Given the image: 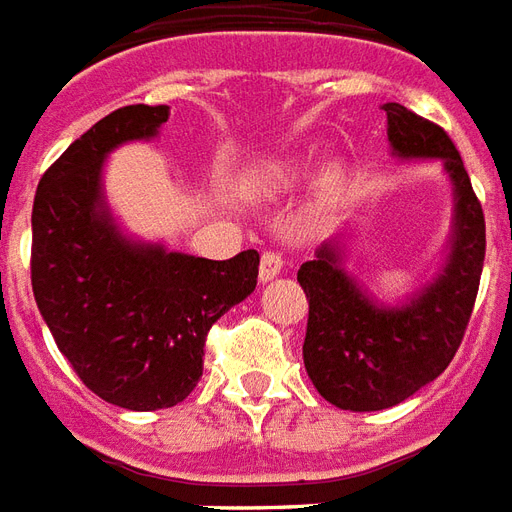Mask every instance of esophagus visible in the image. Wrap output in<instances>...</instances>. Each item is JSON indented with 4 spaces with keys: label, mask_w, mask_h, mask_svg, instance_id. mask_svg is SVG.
<instances>
[{
    "label": "esophagus",
    "mask_w": 512,
    "mask_h": 512,
    "mask_svg": "<svg viewBox=\"0 0 512 512\" xmlns=\"http://www.w3.org/2000/svg\"><path fill=\"white\" fill-rule=\"evenodd\" d=\"M282 263H285V260H282L279 252H271V249L263 252V257H260V279H263V282H271V279L279 276V271H282Z\"/></svg>",
    "instance_id": "1"
}]
</instances>
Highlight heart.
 Returning <instances> with one entry per match:
<instances>
[{
	"label": "heart",
	"instance_id": "heart-1",
	"mask_svg": "<svg viewBox=\"0 0 512 512\" xmlns=\"http://www.w3.org/2000/svg\"><path fill=\"white\" fill-rule=\"evenodd\" d=\"M293 184V173L285 168H271L263 173V179H260V187L266 189V192H279V189H285Z\"/></svg>",
	"mask_w": 512,
	"mask_h": 512
}]
</instances>
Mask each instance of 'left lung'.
<instances>
[{"instance_id":"1","label":"left lung","mask_w":512,"mask_h":512,"mask_svg":"<svg viewBox=\"0 0 512 512\" xmlns=\"http://www.w3.org/2000/svg\"><path fill=\"white\" fill-rule=\"evenodd\" d=\"M388 113V140L399 157H439L456 187V233L445 271L404 309H380L339 268L325 244L298 271L309 301L304 366L325 401L352 412L388 410L437 380L464 339L478 298L486 219L450 135L399 102Z\"/></svg>"}]
</instances>
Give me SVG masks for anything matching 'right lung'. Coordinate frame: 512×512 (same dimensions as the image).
I'll return each mask as SVG.
<instances>
[{
  "label": "right lung",
  "instance_id": "obj_1",
  "mask_svg": "<svg viewBox=\"0 0 512 512\" xmlns=\"http://www.w3.org/2000/svg\"><path fill=\"white\" fill-rule=\"evenodd\" d=\"M168 105H127L73 140L32 206V290L75 374L135 412L173 407L203 374L206 336L257 285L255 249L230 260L130 244L102 208L105 154L157 135Z\"/></svg>",
  "mask_w": 512,
  "mask_h": 512
}]
</instances>
